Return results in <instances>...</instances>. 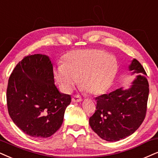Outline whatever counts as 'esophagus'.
Instances as JSON below:
<instances>
[{
	"instance_id": "1",
	"label": "esophagus",
	"mask_w": 158,
	"mask_h": 158,
	"mask_svg": "<svg viewBox=\"0 0 158 158\" xmlns=\"http://www.w3.org/2000/svg\"><path fill=\"white\" fill-rule=\"evenodd\" d=\"M82 101V98L79 95H74L73 97V102H80Z\"/></svg>"
}]
</instances>
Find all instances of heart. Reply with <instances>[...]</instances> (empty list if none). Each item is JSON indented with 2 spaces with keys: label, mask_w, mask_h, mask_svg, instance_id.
I'll return each mask as SVG.
<instances>
[{
  "label": "heart",
  "mask_w": 158,
  "mask_h": 158,
  "mask_svg": "<svg viewBox=\"0 0 158 158\" xmlns=\"http://www.w3.org/2000/svg\"><path fill=\"white\" fill-rule=\"evenodd\" d=\"M54 69V75L65 91H71L77 83L83 91L92 95L110 89L118 73L114 56L98 48L75 50L67 52Z\"/></svg>",
  "instance_id": "obj_1"
}]
</instances>
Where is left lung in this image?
<instances>
[{"mask_svg":"<svg viewBox=\"0 0 158 158\" xmlns=\"http://www.w3.org/2000/svg\"><path fill=\"white\" fill-rule=\"evenodd\" d=\"M129 70L138 75L129 89L122 87L95 98L96 110L89 118V124L107 141H118L132 135L145 118L149 91L147 75L136 59Z\"/></svg>","mask_w":158,"mask_h":158,"instance_id":"obj_1","label":"left lung"}]
</instances>
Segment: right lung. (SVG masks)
Segmentation results:
<instances>
[{
    "instance_id": "1",
    "label": "right lung",
    "mask_w": 158,
    "mask_h": 158,
    "mask_svg": "<svg viewBox=\"0 0 158 158\" xmlns=\"http://www.w3.org/2000/svg\"><path fill=\"white\" fill-rule=\"evenodd\" d=\"M54 83L52 64L46 55L25 56L11 73L6 90L8 111L27 135L48 138L61 127L71 96L59 92Z\"/></svg>"
}]
</instances>
